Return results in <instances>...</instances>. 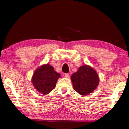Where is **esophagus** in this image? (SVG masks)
<instances>
[{
    "label": "esophagus",
    "mask_w": 129,
    "mask_h": 129,
    "mask_svg": "<svg viewBox=\"0 0 129 129\" xmlns=\"http://www.w3.org/2000/svg\"><path fill=\"white\" fill-rule=\"evenodd\" d=\"M64 76H65V78H69V74H64Z\"/></svg>",
    "instance_id": "obj_1"
}]
</instances>
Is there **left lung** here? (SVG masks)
<instances>
[{
  "instance_id": "1",
  "label": "left lung",
  "mask_w": 129,
  "mask_h": 129,
  "mask_svg": "<svg viewBox=\"0 0 129 129\" xmlns=\"http://www.w3.org/2000/svg\"><path fill=\"white\" fill-rule=\"evenodd\" d=\"M73 89L82 95H89L97 88L100 79L97 72L89 65L80 67L71 76Z\"/></svg>"
}]
</instances>
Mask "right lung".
Wrapping results in <instances>:
<instances>
[{
    "instance_id": "obj_1",
    "label": "right lung",
    "mask_w": 129,
    "mask_h": 129,
    "mask_svg": "<svg viewBox=\"0 0 129 129\" xmlns=\"http://www.w3.org/2000/svg\"><path fill=\"white\" fill-rule=\"evenodd\" d=\"M59 78V73L55 72L54 67L47 63L35 70L31 81L35 89L42 94L45 95L54 89Z\"/></svg>"
}]
</instances>
